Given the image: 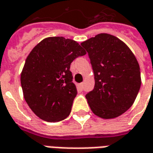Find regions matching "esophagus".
Returning <instances> with one entry per match:
<instances>
[{
    "instance_id": "obj_1",
    "label": "esophagus",
    "mask_w": 153,
    "mask_h": 153,
    "mask_svg": "<svg viewBox=\"0 0 153 153\" xmlns=\"http://www.w3.org/2000/svg\"><path fill=\"white\" fill-rule=\"evenodd\" d=\"M83 83H81V84H79V87L81 88V89H82V88H83Z\"/></svg>"
}]
</instances>
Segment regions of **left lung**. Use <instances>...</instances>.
I'll use <instances>...</instances> for the list:
<instances>
[{
    "label": "left lung",
    "instance_id": "obj_1",
    "mask_svg": "<svg viewBox=\"0 0 153 153\" xmlns=\"http://www.w3.org/2000/svg\"><path fill=\"white\" fill-rule=\"evenodd\" d=\"M90 59L94 88L85 95L91 111L102 119H113L133 105L141 86L138 61L126 43L100 33L81 42Z\"/></svg>",
    "mask_w": 153,
    "mask_h": 153
}]
</instances>
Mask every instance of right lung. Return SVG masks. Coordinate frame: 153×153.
Wrapping results in <instances>:
<instances>
[{
	"instance_id": "right-lung-1",
	"label": "right lung",
	"mask_w": 153,
	"mask_h": 153,
	"mask_svg": "<svg viewBox=\"0 0 153 153\" xmlns=\"http://www.w3.org/2000/svg\"><path fill=\"white\" fill-rule=\"evenodd\" d=\"M85 53L76 41L51 36L39 42L27 57L20 76L23 97L41 120L57 122L68 117L76 95L70 65Z\"/></svg>"
}]
</instances>
